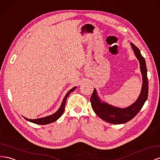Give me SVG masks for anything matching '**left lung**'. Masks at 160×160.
<instances>
[{"label":"left lung","mask_w":160,"mask_h":160,"mask_svg":"<svg viewBox=\"0 0 160 160\" xmlns=\"http://www.w3.org/2000/svg\"><path fill=\"white\" fill-rule=\"evenodd\" d=\"M131 45L132 46L136 57L139 61L140 69L142 77H143L141 92L136 102L125 108L114 107L106 102H102L98 96L96 89H94L90 98L91 104L95 113L103 120L111 124H119L128 122L139 113L148 99V75H147L148 71H147L145 60L143 56L141 55L139 48L132 43H131Z\"/></svg>","instance_id":"obj_1"}]
</instances>
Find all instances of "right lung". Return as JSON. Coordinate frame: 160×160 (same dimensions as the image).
I'll list each match as a JSON object with an SVG mask.
<instances>
[{
  "instance_id": "add662e5",
  "label": "right lung",
  "mask_w": 160,
  "mask_h": 160,
  "mask_svg": "<svg viewBox=\"0 0 160 160\" xmlns=\"http://www.w3.org/2000/svg\"><path fill=\"white\" fill-rule=\"evenodd\" d=\"M77 88V87H74L73 88H72L71 89H70L68 92L67 93V94L64 96L63 100L62 102L61 105H60L59 109L54 113L53 114H52L50 116H46V117H43V118H37V119H28L27 118H25V120H27L28 121H29L33 123H35L37 124H48L52 122H55L56 120H57L60 116H61L63 114V112L64 111V107H65V104H66V101L67 99L68 98V96H69V94L72 92L75 89Z\"/></svg>"
}]
</instances>
